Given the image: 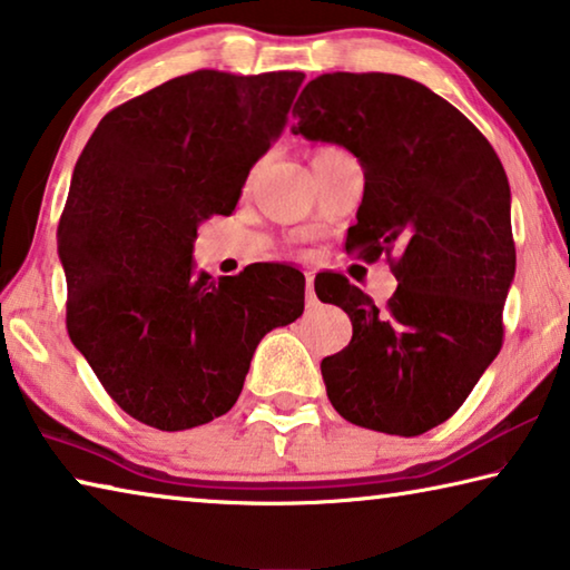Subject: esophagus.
<instances>
[{
    "instance_id": "esophagus-1",
    "label": "esophagus",
    "mask_w": 570,
    "mask_h": 570,
    "mask_svg": "<svg viewBox=\"0 0 570 570\" xmlns=\"http://www.w3.org/2000/svg\"><path fill=\"white\" fill-rule=\"evenodd\" d=\"M313 275L307 273L305 275V297H307V305H315V287H313Z\"/></svg>"
}]
</instances>
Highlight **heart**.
<instances>
[{
    "mask_svg": "<svg viewBox=\"0 0 570 570\" xmlns=\"http://www.w3.org/2000/svg\"><path fill=\"white\" fill-rule=\"evenodd\" d=\"M321 151H331V146H325V148H318V151H315V154H321Z\"/></svg>",
    "mask_w": 570,
    "mask_h": 570,
    "instance_id": "obj_1",
    "label": "heart"
}]
</instances>
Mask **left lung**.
I'll use <instances>...</instances> for the list:
<instances>
[{"label":"left lung","mask_w":570,"mask_h":570,"mask_svg":"<svg viewBox=\"0 0 570 570\" xmlns=\"http://www.w3.org/2000/svg\"><path fill=\"white\" fill-rule=\"evenodd\" d=\"M293 116V134L361 161L366 184L346 249L366 263L386 255L399 279L376 307L343 275L315 277L321 301L353 323L348 346L321 363L325 391L351 424L424 434L464 404L502 348L515 277L505 169L452 102L401 75H321Z\"/></svg>","instance_id":"8db88e82"}]
</instances>
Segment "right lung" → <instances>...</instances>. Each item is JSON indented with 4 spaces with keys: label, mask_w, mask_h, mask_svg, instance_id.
<instances>
[{
    "label": "right lung",
    "mask_w": 570,
    "mask_h": 570,
    "mask_svg": "<svg viewBox=\"0 0 570 570\" xmlns=\"http://www.w3.org/2000/svg\"><path fill=\"white\" fill-rule=\"evenodd\" d=\"M303 72L197 70L102 116L58 227L68 333L110 399L181 432L227 414L265 333L301 318L305 277L255 263L194 273L197 227L235 212Z\"/></svg>",
    "instance_id": "add662e5"
}]
</instances>
